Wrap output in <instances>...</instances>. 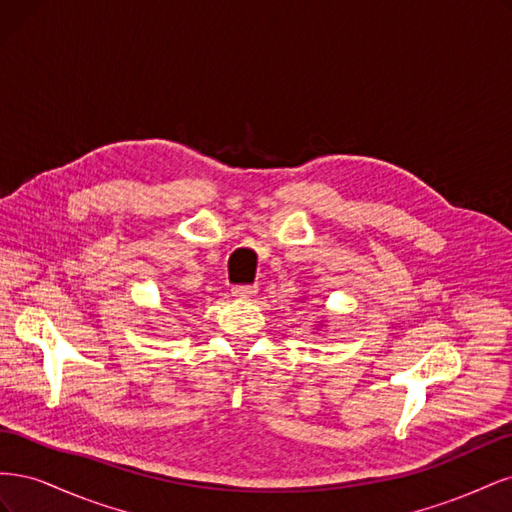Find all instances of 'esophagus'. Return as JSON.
I'll return each mask as SVG.
<instances>
[{"label": "esophagus", "instance_id": "obj_1", "mask_svg": "<svg viewBox=\"0 0 512 512\" xmlns=\"http://www.w3.org/2000/svg\"><path fill=\"white\" fill-rule=\"evenodd\" d=\"M256 292H258L256 284H237V286H232V297L245 299V297H252V294H256Z\"/></svg>", "mask_w": 512, "mask_h": 512}]
</instances>
